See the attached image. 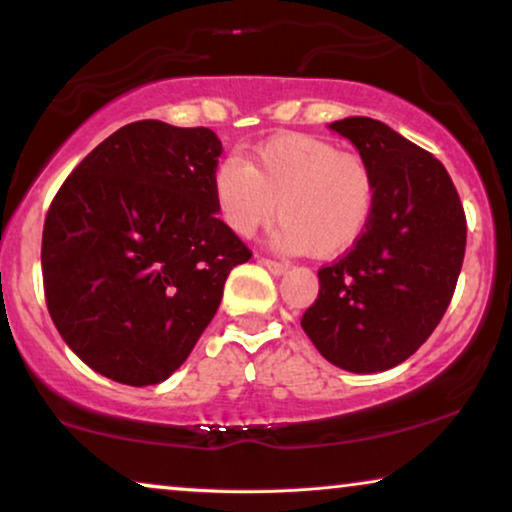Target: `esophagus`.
Segmentation results:
<instances>
[{"instance_id": "1", "label": "esophagus", "mask_w": 512, "mask_h": 512, "mask_svg": "<svg viewBox=\"0 0 512 512\" xmlns=\"http://www.w3.org/2000/svg\"><path fill=\"white\" fill-rule=\"evenodd\" d=\"M261 265H265V268H268L272 275H284L286 270H289V263H284V261H275V258H261V261H258Z\"/></svg>"}]
</instances>
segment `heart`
<instances>
[{
    "label": "heart",
    "mask_w": 512,
    "mask_h": 512,
    "mask_svg": "<svg viewBox=\"0 0 512 512\" xmlns=\"http://www.w3.org/2000/svg\"><path fill=\"white\" fill-rule=\"evenodd\" d=\"M219 221L251 237L279 216L275 244L333 258L366 233L377 205V179L368 160L328 139L279 135L258 146L247 163L228 158L212 174Z\"/></svg>",
    "instance_id": "b5f03b06"
}]
</instances>
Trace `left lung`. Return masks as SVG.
<instances>
[{
	"label": "left lung",
	"instance_id": "left-lung-1",
	"mask_svg": "<svg viewBox=\"0 0 512 512\" xmlns=\"http://www.w3.org/2000/svg\"><path fill=\"white\" fill-rule=\"evenodd\" d=\"M377 179L366 233L319 270V296L300 326L321 356L352 373L403 363L436 331L457 289L466 214L433 153L375 118L331 123Z\"/></svg>",
	"mask_w": 512,
	"mask_h": 512
}]
</instances>
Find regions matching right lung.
<instances>
[{
    "instance_id": "1",
    "label": "right lung",
    "mask_w": 512,
    "mask_h": 512,
    "mask_svg": "<svg viewBox=\"0 0 512 512\" xmlns=\"http://www.w3.org/2000/svg\"><path fill=\"white\" fill-rule=\"evenodd\" d=\"M209 128L123 125L62 181L41 237L51 319L72 352L130 387L188 359L251 251L216 219Z\"/></svg>"
}]
</instances>
